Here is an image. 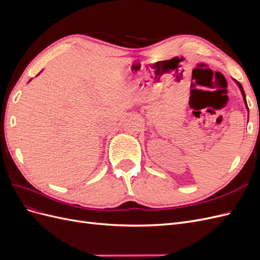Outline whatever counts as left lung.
<instances>
[{
  "label": "left lung",
  "instance_id": "left-lung-1",
  "mask_svg": "<svg viewBox=\"0 0 260 260\" xmlns=\"http://www.w3.org/2000/svg\"><path fill=\"white\" fill-rule=\"evenodd\" d=\"M235 81V83L238 84V86H239V89L241 90V93H242V96H243V100H244V103H245V107H246V109H247V112H248V106H247V102H246V95H245V92H244V90H243V86L241 85V83L240 82H238L237 80H234Z\"/></svg>",
  "mask_w": 260,
  "mask_h": 260
}]
</instances>
